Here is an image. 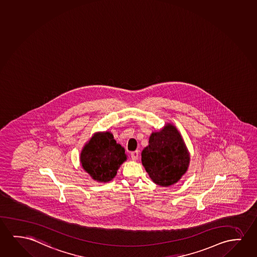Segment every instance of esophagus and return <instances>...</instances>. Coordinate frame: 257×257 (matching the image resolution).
Returning a JSON list of instances; mask_svg holds the SVG:
<instances>
[{
    "mask_svg": "<svg viewBox=\"0 0 257 257\" xmlns=\"http://www.w3.org/2000/svg\"><path fill=\"white\" fill-rule=\"evenodd\" d=\"M139 155H140V153H139L138 150L134 151V152L131 153V158H132L133 160L136 161L139 158Z\"/></svg>",
    "mask_w": 257,
    "mask_h": 257,
    "instance_id": "1",
    "label": "esophagus"
}]
</instances>
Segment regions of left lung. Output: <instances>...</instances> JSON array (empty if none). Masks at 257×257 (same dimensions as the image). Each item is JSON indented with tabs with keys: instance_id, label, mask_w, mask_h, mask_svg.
Segmentation results:
<instances>
[{
	"instance_id": "8db88e82",
	"label": "left lung",
	"mask_w": 257,
	"mask_h": 257,
	"mask_svg": "<svg viewBox=\"0 0 257 257\" xmlns=\"http://www.w3.org/2000/svg\"><path fill=\"white\" fill-rule=\"evenodd\" d=\"M189 159L180 134L171 123L160 132L153 133L149 145L142 153V164L149 177L162 186L178 182L186 173Z\"/></svg>"
}]
</instances>
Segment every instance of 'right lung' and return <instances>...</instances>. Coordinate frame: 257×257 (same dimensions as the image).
<instances>
[{"label": "right lung", "mask_w": 257, "mask_h": 257, "mask_svg": "<svg viewBox=\"0 0 257 257\" xmlns=\"http://www.w3.org/2000/svg\"><path fill=\"white\" fill-rule=\"evenodd\" d=\"M125 160L124 149L108 132L94 134L80 156L84 170L98 182L110 181Z\"/></svg>", "instance_id": "1"}]
</instances>
